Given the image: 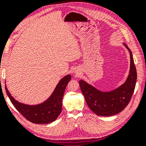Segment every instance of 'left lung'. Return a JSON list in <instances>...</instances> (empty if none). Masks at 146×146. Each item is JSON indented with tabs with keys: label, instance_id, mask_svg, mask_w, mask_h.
I'll return each mask as SVG.
<instances>
[{
	"label": "left lung",
	"instance_id": "8db88e82",
	"mask_svg": "<svg viewBox=\"0 0 146 146\" xmlns=\"http://www.w3.org/2000/svg\"><path fill=\"white\" fill-rule=\"evenodd\" d=\"M123 44L130 55L129 74L123 84L114 90L104 92L85 81H79L80 87L88 106L98 115L110 116L119 113L128 104L134 92L137 80L136 68L131 50L125 44Z\"/></svg>",
	"mask_w": 146,
	"mask_h": 146
}]
</instances>
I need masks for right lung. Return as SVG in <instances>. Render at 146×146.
Wrapping results in <instances>:
<instances>
[{
  "label": "right lung",
  "instance_id": "1",
  "mask_svg": "<svg viewBox=\"0 0 146 146\" xmlns=\"http://www.w3.org/2000/svg\"><path fill=\"white\" fill-rule=\"evenodd\" d=\"M70 75L64 77L56 87L50 97L44 102L35 106L24 104L15 100L5 86L6 92L15 108L27 120L35 123H48L55 121L62 111V101Z\"/></svg>",
  "mask_w": 146,
  "mask_h": 146
}]
</instances>
